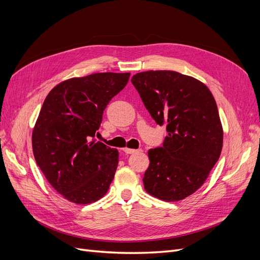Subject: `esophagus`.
Returning a JSON list of instances; mask_svg holds the SVG:
<instances>
[{
    "label": "esophagus",
    "mask_w": 260,
    "mask_h": 260,
    "mask_svg": "<svg viewBox=\"0 0 260 260\" xmlns=\"http://www.w3.org/2000/svg\"><path fill=\"white\" fill-rule=\"evenodd\" d=\"M123 152H124L125 154H133V153H136V152H138V151H137V149H133V148L124 147V148H123Z\"/></svg>",
    "instance_id": "1"
}]
</instances>
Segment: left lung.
<instances>
[{"label":"left lung","instance_id":"left-lung-1","mask_svg":"<svg viewBox=\"0 0 260 260\" xmlns=\"http://www.w3.org/2000/svg\"><path fill=\"white\" fill-rule=\"evenodd\" d=\"M131 82L156 123L167 125L162 145L148 151L144 188L162 201L183 200L203 185L221 154L216 101L203 82L170 70L139 73Z\"/></svg>","mask_w":260,"mask_h":260}]
</instances>
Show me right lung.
Wrapping results in <instances>:
<instances>
[{
	"mask_svg": "<svg viewBox=\"0 0 260 260\" xmlns=\"http://www.w3.org/2000/svg\"><path fill=\"white\" fill-rule=\"evenodd\" d=\"M130 74L101 73L72 78L51 90L32 132L37 165L59 194L90 204L106 194L118 166V151L95 135L111 100Z\"/></svg>",
	"mask_w": 260,
	"mask_h": 260,
	"instance_id": "obj_1",
	"label": "right lung"
}]
</instances>
